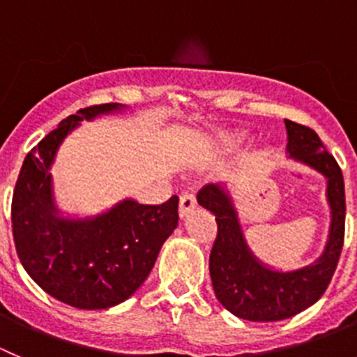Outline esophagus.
<instances>
[{"instance_id":"obj_1","label":"esophagus","mask_w":357,"mask_h":357,"mask_svg":"<svg viewBox=\"0 0 357 357\" xmlns=\"http://www.w3.org/2000/svg\"><path fill=\"white\" fill-rule=\"evenodd\" d=\"M195 206H197L195 195L190 194V192H185V194L179 197V217H186Z\"/></svg>"}]
</instances>
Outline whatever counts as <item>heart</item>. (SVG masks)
<instances>
[{"mask_svg": "<svg viewBox=\"0 0 357 357\" xmlns=\"http://www.w3.org/2000/svg\"><path fill=\"white\" fill-rule=\"evenodd\" d=\"M242 139H243V135L240 133V135H236V139H233V140H231L229 144H236V142H240V140H242Z\"/></svg>", "mask_w": 357, "mask_h": 357, "instance_id": "heart-1", "label": "heart"}]
</instances>
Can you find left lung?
Returning <instances> with one entry per match:
<instances>
[{"label":"left lung","instance_id":"8db88e82","mask_svg":"<svg viewBox=\"0 0 357 357\" xmlns=\"http://www.w3.org/2000/svg\"><path fill=\"white\" fill-rule=\"evenodd\" d=\"M284 124L290 158L311 167L327 179L331 229L326 249L317 261L287 272L266 266L247 245L238 213L226 186L210 183L197 194V202L215 215L218 227L210 255L215 297L227 311L250 322L290 319L317 303L335 274L345 236L342 169L311 128L294 121H284Z\"/></svg>","mask_w":357,"mask_h":357}]
</instances>
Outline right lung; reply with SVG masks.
Instances as JSON below:
<instances>
[{"label": "right lung", "mask_w": 357, "mask_h": 357, "mask_svg": "<svg viewBox=\"0 0 357 357\" xmlns=\"http://www.w3.org/2000/svg\"><path fill=\"white\" fill-rule=\"evenodd\" d=\"M119 102L82 108L46 135L22 162L12 197V233L24 271L51 297L79 310H107L139 290L163 242L178 226V202H117L96 217H62L51 165L82 121L123 110Z\"/></svg>", "instance_id": "obj_1"}]
</instances>
